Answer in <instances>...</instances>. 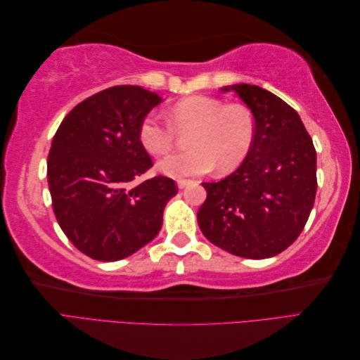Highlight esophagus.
Here are the masks:
<instances>
[{
  "mask_svg": "<svg viewBox=\"0 0 360 360\" xmlns=\"http://www.w3.org/2000/svg\"><path fill=\"white\" fill-rule=\"evenodd\" d=\"M192 181L191 180H177V188L179 189H184L188 186V184H191Z\"/></svg>",
  "mask_w": 360,
  "mask_h": 360,
  "instance_id": "esophagus-1",
  "label": "esophagus"
}]
</instances>
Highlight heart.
I'll list each match as a JSON object with an SVG mask.
<instances>
[{"label": "heart", "mask_w": 360, "mask_h": 360, "mask_svg": "<svg viewBox=\"0 0 360 360\" xmlns=\"http://www.w3.org/2000/svg\"><path fill=\"white\" fill-rule=\"evenodd\" d=\"M186 138L184 153L158 163L159 172L172 179L219 174L236 169L249 155L255 138V117L243 103H225L209 96H191L174 105L169 123L148 114L139 126V143L151 156L169 153L177 135Z\"/></svg>", "instance_id": "1"}]
</instances>
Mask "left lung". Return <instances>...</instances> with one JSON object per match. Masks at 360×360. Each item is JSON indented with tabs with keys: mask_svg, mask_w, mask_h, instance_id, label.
Listing matches in <instances>:
<instances>
[{
	"mask_svg": "<svg viewBox=\"0 0 360 360\" xmlns=\"http://www.w3.org/2000/svg\"><path fill=\"white\" fill-rule=\"evenodd\" d=\"M255 117L249 155L233 174L202 183L198 225L209 242L237 257L281 254L302 233L317 192V153L299 114L258 85L222 86Z\"/></svg>",
	"mask_w": 360,
	"mask_h": 360,
	"instance_id": "obj_1",
	"label": "left lung"
}]
</instances>
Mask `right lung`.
<instances>
[{
  "mask_svg": "<svg viewBox=\"0 0 360 360\" xmlns=\"http://www.w3.org/2000/svg\"><path fill=\"white\" fill-rule=\"evenodd\" d=\"M162 97L138 85L93 94L64 117L48 156L53 213L69 240L99 261L135 254L158 236L174 180L136 179L153 167L139 126Z\"/></svg>",
  "mask_w": 360,
  "mask_h": 360,
  "instance_id": "right-lung-1",
  "label": "right lung"
}]
</instances>
